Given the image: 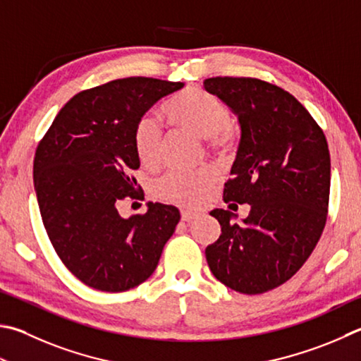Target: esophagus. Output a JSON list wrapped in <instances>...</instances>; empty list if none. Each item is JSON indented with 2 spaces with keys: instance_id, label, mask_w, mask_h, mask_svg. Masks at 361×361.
<instances>
[{
  "instance_id": "1",
  "label": "esophagus",
  "mask_w": 361,
  "mask_h": 361,
  "mask_svg": "<svg viewBox=\"0 0 361 361\" xmlns=\"http://www.w3.org/2000/svg\"><path fill=\"white\" fill-rule=\"evenodd\" d=\"M197 216H199L197 213H194V212H188V209H183V212H181V219H183V221H186V222L195 219V218H197Z\"/></svg>"
}]
</instances>
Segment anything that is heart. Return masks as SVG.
I'll list each match as a JSON object with an SVG mask.
<instances>
[{"label": "heart", "instance_id": "b5f03b06", "mask_svg": "<svg viewBox=\"0 0 361 361\" xmlns=\"http://www.w3.org/2000/svg\"><path fill=\"white\" fill-rule=\"evenodd\" d=\"M167 121L176 128L191 130L209 140L219 153L232 148L233 135L231 130L232 114L219 97L200 88H188L172 97L164 107ZM134 148L139 159L145 166L158 162L161 154V130L154 120L143 116L134 128ZM213 169H202L197 172H172L158 183L161 199L178 203L183 207H197L207 199L209 189L216 183Z\"/></svg>", "mask_w": 361, "mask_h": 361}]
</instances>
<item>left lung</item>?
<instances>
[{
    "instance_id": "obj_1",
    "label": "left lung",
    "mask_w": 361,
    "mask_h": 361,
    "mask_svg": "<svg viewBox=\"0 0 361 361\" xmlns=\"http://www.w3.org/2000/svg\"><path fill=\"white\" fill-rule=\"evenodd\" d=\"M208 93L238 118L237 159L224 202L247 203V218L216 208L221 235L207 246L214 278L240 293L274 289L316 247L330 197V152L319 124L295 97L259 78L213 77Z\"/></svg>"
}]
</instances>
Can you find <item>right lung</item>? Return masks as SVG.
Returning a JSON list of instances; mask_svg holds the SVG:
<instances>
[{"mask_svg": "<svg viewBox=\"0 0 361 361\" xmlns=\"http://www.w3.org/2000/svg\"><path fill=\"white\" fill-rule=\"evenodd\" d=\"M185 83L129 77L75 94L39 143L35 191L49 238L75 278L102 292L142 284L158 267L180 221L178 208L147 203L124 219L116 205L139 185L137 121Z\"/></svg>", "mask_w": 361, "mask_h": 361, "instance_id": "right-lung-1", "label": "right lung"}]
</instances>
